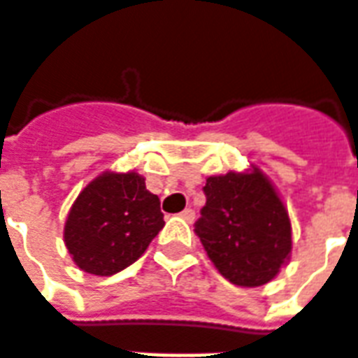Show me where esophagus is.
I'll use <instances>...</instances> for the list:
<instances>
[{"label": "esophagus", "instance_id": "34e87169", "mask_svg": "<svg viewBox=\"0 0 358 358\" xmlns=\"http://www.w3.org/2000/svg\"><path fill=\"white\" fill-rule=\"evenodd\" d=\"M180 217L184 218L186 222H194V220H195V210L192 209V207H187V209H184L182 213H180Z\"/></svg>", "mask_w": 358, "mask_h": 358}]
</instances>
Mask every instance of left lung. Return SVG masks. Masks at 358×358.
I'll return each mask as SVG.
<instances>
[{
	"label": "left lung",
	"instance_id": "1",
	"mask_svg": "<svg viewBox=\"0 0 358 358\" xmlns=\"http://www.w3.org/2000/svg\"><path fill=\"white\" fill-rule=\"evenodd\" d=\"M207 203L195 222L209 259L236 285H263L292 251V224L284 203L261 171L210 176Z\"/></svg>",
	"mask_w": 358,
	"mask_h": 358
}]
</instances>
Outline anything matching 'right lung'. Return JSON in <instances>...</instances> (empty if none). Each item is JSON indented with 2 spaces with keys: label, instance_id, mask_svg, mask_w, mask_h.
Masks as SVG:
<instances>
[{
  "label": "right lung",
  "instance_id": "right-lung-1",
  "mask_svg": "<svg viewBox=\"0 0 358 358\" xmlns=\"http://www.w3.org/2000/svg\"><path fill=\"white\" fill-rule=\"evenodd\" d=\"M159 197L136 172H105L84 187L65 224L74 263L95 276H110L136 263L163 230Z\"/></svg>",
  "mask_w": 358,
  "mask_h": 358
}]
</instances>
